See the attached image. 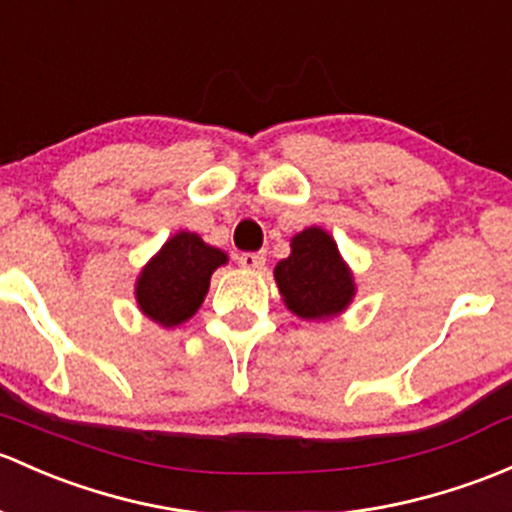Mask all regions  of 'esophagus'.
Segmentation results:
<instances>
[{
	"instance_id": "34e87169",
	"label": "esophagus",
	"mask_w": 512,
	"mask_h": 512,
	"mask_svg": "<svg viewBox=\"0 0 512 512\" xmlns=\"http://www.w3.org/2000/svg\"><path fill=\"white\" fill-rule=\"evenodd\" d=\"M265 252H242L238 257V265L242 270H260L262 265H265Z\"/></svg>"
}]
</instances>
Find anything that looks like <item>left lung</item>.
Segmentation results:
<instances>
[{
    "label": "left lung",
    "mask_w": 512,
    "mask_h": 512,
    "mask_svg": "<svg viewBox=\"0 0 512 512\" xmlns=\"http://www.w3.org/2000/svg\"><path fill=\"white\" fill-rule=\"evenodd\" d=\"M284 304L301 319H328L351 304L353 277L336 242L321 228H306L292 240V255L274 267Z\"/></svg>",
    "instance_id": "left-lung-1"
}]
</instances>
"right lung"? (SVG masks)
<instances>
[{
  "label": "right lung",
  "instance_id": "1",
  "mask_svg": "<svg viewBox=\"0 0 512 512\" xmlns=\"http://www.w3.org/2000/svg\"><path fill=\"white\" fill-rule=\"evenodd\" d=\"M225 262V252L196 233H176L139 274V309L161 326L184 324L206 299L215 267Z\"/></svg>",
  "mask_w": 512,
  "mask_h": 512
}]
</instances>
